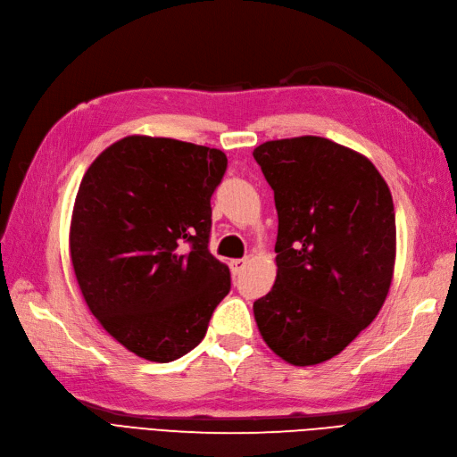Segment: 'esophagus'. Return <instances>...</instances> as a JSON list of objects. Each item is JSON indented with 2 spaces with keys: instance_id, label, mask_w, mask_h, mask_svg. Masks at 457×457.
Wrapping results in <instances>:
<instances>
[{
  "instance_id": "esophagus-1",
  "label": "esophagus",
  "mask_w": 457,
  "mask_h": 457,
  "mask_svg": "<svg viewBox=\"0 0 457 457\" xmlns=\"http://www.w3.org/2000/svg\"><path fill=\"white\" fill-rule=\"evenodd\" d=\"M246 263H248V262H246L245 258H243V260H231V262H229L231 273H233V275H239V273L246 268Z\"/></svg>"
}]
</instances>
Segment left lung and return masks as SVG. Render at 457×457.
I'll list each match as a JSON object with an SVG mask.
<instances>
[{"instance_id":"1","label":"left lung","mask_w":457,"mask_h":457,"mask_svg":"<svg viewBox=\"0 0 457 457\" xmlns=\"http://www.w3.org/2000/svg\"><path fill=\"white\" fill-rule=\"evenodd\" d=\"M275 194L277 278L254 302L270 349L296 366L325 362L370 325L391 287V191L364 155L320 137L253 152Z\"/></svg>"}]
</instances>
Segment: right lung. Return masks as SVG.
Returning a JSON list of instances; mask_svg holds the SVG:
<instances>
[{
	"label": "right lung",
	"instance_id": "right-lung-1",
	"mask_svg": "<svg viewBox=\"0 0 457 457\" xmlns=\"http://www.w3.org/2000/svg\"><path fill=\"white\" fill-rule=\"evenodd\" d=\"M226 169L220 150L135 135L102 152L79 184L70 226L78 285L106 332L145 361L199 345L231 288L209 250Z\"/></svg>",
	"mask_w": 457,
	"mask_h": 457
}]
</instances>
